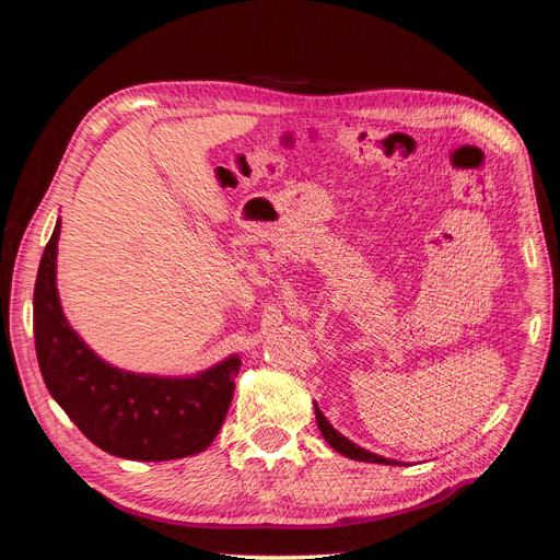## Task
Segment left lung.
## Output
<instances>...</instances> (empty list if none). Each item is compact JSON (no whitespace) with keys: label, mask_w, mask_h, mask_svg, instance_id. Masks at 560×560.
Instances as JSON below:
<instances>
[{"label":"left lung","mask_w":560,"mask_h":560,"mask_svg":"<svg viewBox=\"0 0 560 560\" xmlns=\"http://www.w3.org/2000/svg\"><path fill=\"white\" fill-rule=\"evenodd\" d=\"M315 418H317V428H319L322 436H325L327 444H329L331 448H336L341 455L352 457V460H362V463L401 465V463H397V460H389V457H383V455H376V453H369L366 448H362V446H358V444H352L350 439H346L341 432H336V430L329 425V420L325 418V413H322V411L317 409V404H315Z\"/></svg>","instance_id":"left-lung-1"}]
</instances>
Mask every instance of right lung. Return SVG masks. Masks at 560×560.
<instances>
[{"instance_id": "right-lung-1", "label": "right lung", "mask_w": 560, "mask_h": 560, "mask_svg": "<svg viewBox=\"0 0 560 560\" xmlns=\"http://www.w3.org/2000/svg\"><path fill=\"white\" fill-rule=\"evenodd\" d=\"M60 219L35 282V348L44 383L91 442L128 460H177L206 451L224 425L241 360L189 378L142 376L103 362L62 315L56 287Z\"/></svg>"}]
</instances>
